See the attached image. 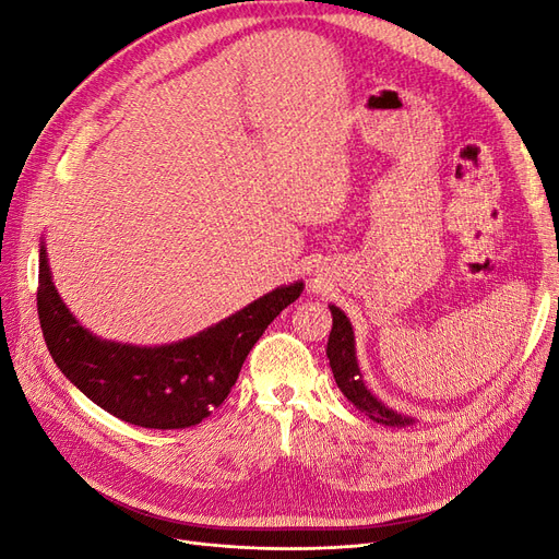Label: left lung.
<instances>
[{
  "label": "left lung",
  "instance_id": "1",
  "mask_svg": "<svg viewBox=\"0 0 559 559\" xmlns=\"http://www.w3.org/2000/svg\"><path fill=\"white\" fill-rule=\"evenodd\" d=\"M331 314H333V329L329 335L326 354L331 359L335 384L341 386V392L354 405H357L361 413H366L373 421H380V425H386V427L411 425L413 419L401 417L399 413L389 411L386 405H382L373 394L368 392L364 380H361V373H359L357 357H354V333H352L349 319L345 317L343 310H337L335 306H331Z\"/></svg>",
  "mask_w": 559,
  "mask_h": 559
}]
</instances>
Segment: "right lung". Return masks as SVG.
I'll return each mask as SVG.
<instances>
[{
	"label": "right lung",
	"instance_id": "obj_1",
	"mask_svg": "<svg viewBox=\"0 0 559 559\" xmlns=\"http://www.w3.org/2000/svg\"><path fill=\"white\" fill-rule=\"evenodd\" d=\"M302 282L282 286L189 341L132 347L99 341L64 308L39 251L37 310L50 357L99 408L144 429H189L222 405L238 382L249 349Z\"/></svg>",
	"mask_w": 559,
	"mask_h": 559
}]
</instances>
